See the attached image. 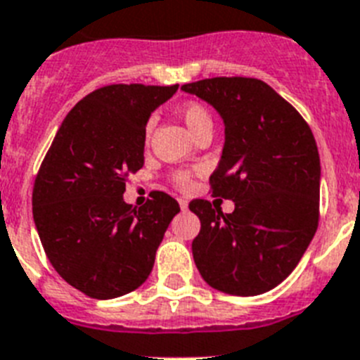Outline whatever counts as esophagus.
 Segmentation results:
<instances>
[{
  "mask_svg": "<svg viewBox=\"0 0 360 360\" xmlns=\"http://www.w3.org/2000/svg\"><path fill=\"white\" fill-rule=\"evenodd\" d=\"M179 207L183 208V210H186V208H188V199H185V198H179Z\"/></svg>",
  "mask_w": 360,
  "mask_h": 360,
  "instance_id": "obj_1",
  "label": "esophagus"
}]
</instances>
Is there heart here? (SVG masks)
Here are the masks:
<instances>
[{
  "label": "heart",
  "mask_w": 360,
  "mask_h": 360,
  "mask_svg": "<svg viewBox=\"0 0 360 360\" xmlns=\"http://www.w3.org/2000/svg\"><path fill=\"white\" fill-rule=\"evenodd\" d=\"M179 115L192 135L198 134L199 129L205 128V126H212V117H210V113H208L201 104H186L185 108L179 111ZM174 181L179 188H188L190 174H186V172H177V174L174 175Z\"/></svg>",
  "instance_id": "b5f03b06"
}]
</instances>
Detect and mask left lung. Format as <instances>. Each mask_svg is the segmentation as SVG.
<instances>
[{"instance_id":"obj_1","label":"left lung","mask_w":360,"mask_h":360,"mask_svg":"<svg viewBox=\"0 0 360 360\" xmlns=\"http://www.w3.org/2000/svg\"><path fill=\"white\" fill-rule=\"evenodd\" d=\"M181 89L221 117L225 144L210 185L234 201L231 214L205 199L188 205L201 221L192 241L195 267L226 295L271 291L297 267L319 226L315 137L300 113L256 78H207Z\"/></svg>"}]
</instances>
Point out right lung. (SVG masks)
Here are the masks:
<instances>
[{
    "label": "right lung",
    "instance_id": "1",
    "mask_svg": "<svg viewBox=\"0 0 360 360\" xmlns=\"http://www.w3.org/2000/svg\"><path fill=\"white\" fill-rule=\"evenodd\" d=\"M175 86L113 84L84 96L63 119L40 166L32 217L56 273L78 291L110 300L146 282L179 203L152 192L124 201L126 177L144 165L150 115Z\"/></svg>",
    "mask_w": 360,
    "mask_h": 360
}]
</instances>
